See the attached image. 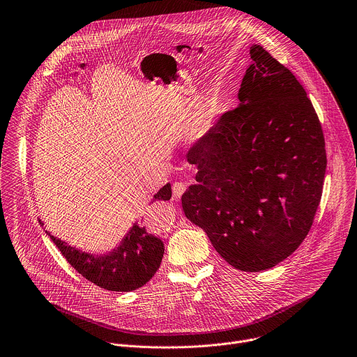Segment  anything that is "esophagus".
I'll return each mask as SVG.
<instances>
[{
	"instance_id": "1",
	"label": "esophagus",
	"mask_w": 357,
	"mask_h": 357,
	"mask_svg": "<svg viewBox=\"0 0 357 357\" xmlns=\"http://www.w3.org/2000/svg\"><path fill=\"white\" fill-rule=\"evenodd\" d=\"M185 190H186V185L183 182H175L172 185V193H174L175 199H179Z\"/></svg>"
}]
</instances>
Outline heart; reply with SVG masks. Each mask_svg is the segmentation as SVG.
<instances>
[{"mask_svg":"<svg viewBox=\"0 0 357 357\" xmlns=\"http://www.w3.org/2000/svg\"><path fill=\"white\" fill-rule=\"evenodd\" d=\"M218 112H220L218 104L213 98H207L202 104V107L195 118V122L192 125V132H190L192 137L196 140H200L202 137H204L213 129V126L217 121Z\"/></svg>","mask_w":357,"mask_h":357,"instance_id":"1","label":"heart"}]
</instances>
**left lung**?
I'll list each match as a JSON object with an SVG mask.
<instances>
[{"instance_id":"obj_1","label":"left lung","mask_w":357,"mask_h":357,"mask_svg":"<svg viewBox=\"0 0 357 357\" xmlns=\"http://www.w3.org/2000/svg\"><path fill=\"white\" fill-rule=\"evenodd\" d=\"M239 104L188 153L196 183L188 220L232 267L257 273L291 256L309 234L327 168L321 123L295 75L250 47Z\"/></svg>"}]
</instances>
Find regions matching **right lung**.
<instances>
[{
    "mask_svg": "<svg viewBox=\"0 0 357 357\" xmlns=\"http://www.w3.org/2000/svg\"><path fill=\"white\" fill-rule=\"evenodd\" d=\"M171 196V183H167L153 196L151 203L169 200ZM40 224L44 225L41 221ZM45 234L80 275L97 287L114 292H130L146 285L154 277L164 256V242L149 234L137 221L121 242L105 253L83 252L48 231Z\"/></svg>",
    "mask_w": 357,
    "mask_h": 357,
    "instance_id": "1",
    "label": "right lung"
}]
</instances>
